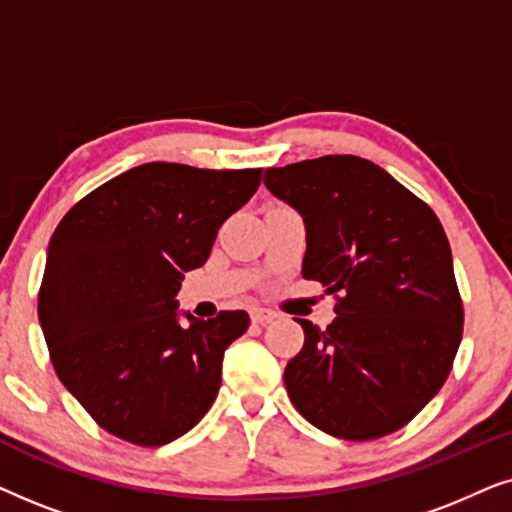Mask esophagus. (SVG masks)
Returning <instances> with one entry per match:
<instances>
[{"label": "esophagus", "mask_w": 512, "mask_h": 512, "mask_svg": "<svg viewBox=\"0 0 512 512\" xmlns=\"http://www.w3.org/2000/svg\"><path fill=\"white\" fill-rule=\"evenodd\" d=\"M275 319H277V314L272 310H265V307H254V310H251V321H254V324L265 326Z\"/></svg>", "instance_id": "34e87169"}]
</instances>
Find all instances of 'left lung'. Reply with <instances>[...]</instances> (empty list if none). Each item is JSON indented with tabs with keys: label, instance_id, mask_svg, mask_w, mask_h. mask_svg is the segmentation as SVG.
Segmentation results:
<instances>
[{
	"label": "left lung",
	"instance_id": "8db88e82",
	"mask_svg": "<svg viewBox=\"0 0 512 512\" xmlns=\"http://www.w3.org/2000/svg\"><path fill=\"white\" fill-rule=\"evenodd\" d=\"M265 186L305 219L303 277L335 298L286 363L291 403L317 429L375 440L403 429L450 375L464 303L433 209L359 156L268 167Z\"/></svg>",
	"mask_w": 512,
	"mask_h": 512
}]
</instances>
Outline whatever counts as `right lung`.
Here are the masks:
<instances>
[{"instance_id":"obj_1","label":"right lung","mask_w":512,"mask_h":512,"mask_svg":"<svg viewBox=\"0 0 512 512\" xmlns=\"http://www.w3.org/2000/svg\"><path fill=\"white\" fill-rule=\"evenodd\" d=\"M261 174L146 163L97 186L55 228L39 324L60 382L111 436L158 447L212 408L223 352L249 314H186L181 326L177 293Z\"/></svg>"}]
</instances>
